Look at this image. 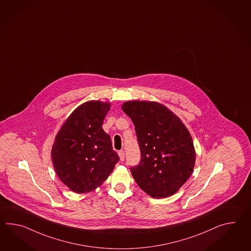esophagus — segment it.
Instances as JSON below:
<instances>
[{
  "instance_id": "1",
  "label": "esophagus",
  "mask_w": 251,
  "mask_h": 251,
  "mask_svg": "<svg viewBox=\"0 0 251 251\" xmlns=\"http://www.w3.org/2000/svg\"><path fill=\"white\" fill-rule=\"evenodd\" d=\"M118 154H119V157H120V159H121L122 161H123V160H124V159H125V153H124V151H120L118 152Z\"/></svg>"
}]
</instances>
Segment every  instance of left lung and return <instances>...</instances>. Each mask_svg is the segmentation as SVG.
<instances>
[{"label":"left lung","mask_w":251,"mask_h":251,"mask_svg":"<svg viewBox=\"0 0 251 251\" xmlns=\"http://www.w3.org/2000/svg\"><path fill=\"white\" fill-rule=\"evenodd\" d=\"M122 109L134 124L141 150L139 165L130 168L135 181L152 198L173 195L195 165V149L188 128L159 102L130 100Z\"/></svg>","instance_id":"8db88e82"}]
</instances>
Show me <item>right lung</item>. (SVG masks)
<instances>
[{
  "mask_svg": "<svg viewBox=\"0 0 251 251\" xmlns=\"http://www.w3.org/2000/svg\"><path fill=\"white\" fill-rule=\"evenodd\" d=\"M110 102L90 100L73 111L56 135L51 161L58 177L72 191L96 190L110 176L119 155L102 128Z\"/></svg>",
  "mask_w": 251,
  "mask_h": 251,
  "instance_id": "obj_1",
  "label": "right lung"
}]
</instances>
